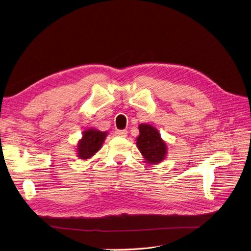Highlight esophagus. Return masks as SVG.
Here are the masks:
<instances>
[{"label":"esophagus","instance_id":"1","mask_svg":"<svg viewBox=\"0 0 251 251\" xmlns=\"http://www.w3.org/2000/svg\"><path fill=\"white\" fill-rule=\"evenodd\" d=\"M115 134H116V136H118V137H126L127 131L126 130H117V131H115Z\"/></svg>","mask_w":251,"mask_h":251}]
</instances>
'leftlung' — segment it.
Wrapping results in <instances>:
<instances>
[{"label":"left lung","mask_w":251,"mask_h":251,"mask_svg":"<svg viewBox=\"0 0 251 251\" xmlns=\"http://www.w3.org/2000/svg\"><path fill=\"white\" fill-rule=\"evenodd\" d=\"M138 128L139 136L136 139V144L144 162L151 165L162 162L168 154V144L161 138L160 133L149 124H141Z\"/></svg>","instance_id":"obj_1"}]
</instances>
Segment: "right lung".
<instances>
[{
  "label": "right lung",
  "instance_id": "add662e5",
  "mask_svg": "<svg viewBox=\"0 0 251 251\" xmlns=\"http://www.w3.org/2000/svg\"><path fill=\"white\" fill-rule=\"evenodd\" d=\"M108 132H102L95 127L87 128L82 132V137L77 143V157L87 160L100 151L107 137Z\"/></svg>",
  "mask_w": 251,
  "mask_h": 251
}]
</instances>
